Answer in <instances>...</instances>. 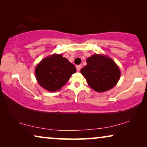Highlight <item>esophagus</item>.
Here are the masks:
<instances>
[{"label": "esophagus", "mask_w": 147, "mask_h": 147, "mask_svg": "<svg viewBox=\"0 0 147 147\" xmlns=\"http://www.w3.org/2000/svg\"><path fill=\"white\" fill-rule=\"evenodd\" d=\"M81 68H82V65H79L76 66V69H77V71H80V69H81Z\"/></svg>", "instance_id": "obj_1"}]
</instances>
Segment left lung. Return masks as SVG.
<instances>
[{"label":"left lung","mask_w":147,"mask_h":147,"mask_svg":"<svg viewBox=\"0 0 147 147\" xmlns=\"http://www.w3.org/2000/svg\"><path fill=\"white\" fill-rule=\"evenodd\" d=\"M86 62L87 65L80 71L94 90L98 92L108 91L118 83L120 71L110 57L95 54L88 57Z\"/></svg>","instance_id":"8db88e82"}]
</instances>
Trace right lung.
<instances>
[{"mask_svg": "<svg viewBox=\"0 0 147 147\" xmlns=\"http://www.w3.org/2000/svg\"><path fill=\"white\" fill-rule=\"evenodd\" d=\"M76 68L61 54H53L45 58L35 68L38 83L44 89L56 92L65 85L76 73Z\"/></svg>", "mask_w": 147, "mask_h": 147, "instance_id": "right-lung-1", "label": "right lung"}]
</instances>
